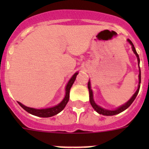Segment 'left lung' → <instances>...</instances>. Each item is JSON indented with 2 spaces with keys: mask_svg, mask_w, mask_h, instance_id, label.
I'll use <instances>...</instances> for the list:
<instances>
[{
  "mask_svg": "<svg viewBox=\"0 0 149 149\" xmlns=\"http://www.w3.org/2000/svg\"><path fill=\"white\" fill-rule=\"evenodd\" d=\"M127 41H128L129 42H130V44L132 45V49H133V51H134V53L136 54V57H137V60H138V63H139V55H138V54L136 53V49H135V48H134V44L132 43V42H131L130 39H127ZM140 83H141V72H140V68H139V86H138V89L136 91V93H134V95L131 97V98L130 100H129L128 101H127V103L125 104L124 105H122V106H121L120 107H119V108H117L116 110H105V109L104 108H101V107H99L98 105L96 104L95 103L94 100H93V91H92V89H91V87H90V82H88V89H89V101H90V104L91 105H92V107H93V108H94V110H95L97 113H98L99 114H102V115L104 116H114V115H116V114H119L120 113H122V111H124V110H125L126 109L128 108L129 107L131 106V104L133 103V101L135 100V98H136V95H137L138 93H139V87H140Z\"/></svg>",
  "mask_w": 149,
  "mask_h": 149,
  "instance_id": "left-lung-1",
  "label": "left lung"
}]
</instances>
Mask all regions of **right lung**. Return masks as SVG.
<instances>
[{
    "mask_svg": "<svg viewBox=\"0 0 149 149\" xmlns=\"http://www.w3.org/2000/svg\"><path fill=\"white\" fill-rule=\"evenodd\" d=\"M77 72H76L73 76H72V78L70 79V81H68V84H67L66 88H65V96L64 99L58 105L54 107H51V108H47V109H34V108H30L28 107H26L24 105L22 104L20 102H18V104L22 107L24 110H25L26 111L28 112L29 113L32 114V115L36 116L39 117H43V118H47V117H51L53 116L56 115L58 114L60 112H61L63 109L65 108V105L68 103V100H69V93H70V89L71 87L73 85L74 82L75 81L76 77L77 75Z\"/></svg>",
    "mask_w": 149,
    "mask_h": 149,
    "instance_id": "add662e5",
    "label": "right lung"
}]
</instances>
